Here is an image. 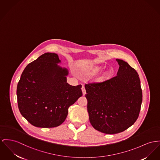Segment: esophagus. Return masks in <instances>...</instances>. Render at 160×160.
I'll list each match as a JSON object with an SVG mask.
<instances>
[{"label":"esophagus","instance_id":"obj_1","mask_svg":"<svg viewBox=\"0 0 160 160\" xmlns=\"http://www.w3.org/2000/svg\"><path fill=\"white\" fill-rule=\"evenodd\" d=\"M82 94L83 95H85V93H86V90H85V87L84 85H82Z\"/></svg>","mask_w":160,"mask_h":160}]
</instances>
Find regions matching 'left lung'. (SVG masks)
Segmentation results:
<instances>
[{
    "instance_id": "8db88e82",
    "label": "left lung",
    "mask_w": 160,
    "mask_h": 160,
    "mask_svg": "<svg viewBox=\"0 0 160 160\" xmlns=\"http://www.w3.org/2000/svg\"><path fill=\"white\" fill-rule=\"evenodd\" d=\"M117 61V75L85 84L90 122L106 134L118 133L132 126L138 118L142 100L137 71L122 60Z\"/></svg>"
}]
</instances>
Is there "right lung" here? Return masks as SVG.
<instances>
[{
    "label": "right lung",
    "instance_id": "1",
    "mask_svg": "<svg viewBox=\"0 0 160 160\" xmlns=\"http://www.w3.org/2000/svg\"><path fill=\"white\" fill-rule=\"evenodd\" d=\"M58 55L46 53L27 65L17 87L22 115L37 128H55L64 122L69 107L82 96V85L67 82L66 68Z\"/></svg>",
    "mask_w": 160,
    "mask_h": 160
}]
</instances>
